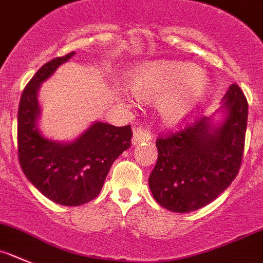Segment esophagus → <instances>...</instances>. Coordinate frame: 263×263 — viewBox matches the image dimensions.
Segmentation results:
<instances>
[{"mask_svg":"<svg viewBox=\"0 0 263 263\" xmlns=\"http://www.w3.org/2000/svg\"><path fill=\"white\" fill-rule=\"evenodd\" d=\"M151 139H152V136H151V134H149L146 129L135 128L131 141L134 145H136V144H140V143H143V141H149Z\"/></svg>","mask_w":263,"mask_h":263,"instance_id":"34e87169","label":"esophagus"}]
</instances>
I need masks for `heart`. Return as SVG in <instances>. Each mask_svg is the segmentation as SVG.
Segmentation results:
<instances>
[{
	"instance_id": "b5f03b06",
	"label": "heart",
	"mask_w": 263,
	"mask_h": 263,
	"mask_svg": "<svg viewBox=\"0 0 263 263\" xmlns=\"http://www.w3.org/2000/svg\"><path fill=\"white\" fill-rule=\"evenodd\" d=\"M139 98L152 101L161 122L181 127L190 122L211 96V82L194 65L176 61H153L143 65L129 80Z\"/></svg>"
}]
</instances>
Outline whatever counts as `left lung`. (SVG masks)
I'll list each match as a JSON object with an SVG mask.
<instances>
[{
    "instance_id": "1",
    "label": "left lung",
    "mask_w": 263,
    "mask_h": 263,
    "mask_svg": "<svg viewBox=\"0 0 263 263\" xmlns=\"http://www.w3.org/2000/svg\"><path fill=\"white\" fill-rule=\"evenodd\" d=\"M221 110L226 117L220 123L203 118L156 141L158 158L149 189L169 211L204 207L238 174L248 123V101L238 85L229 86Z\"/></svg>"
}]
</instances>
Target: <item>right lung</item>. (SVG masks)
Segmentation results:
<instances>
[{"label":"right lung","instance_id":"right-lung-1","mask_svg":"<svg viewBox=\"0 0 263 263\" xmlns=\"http://www.w3.org/2000/svg\"><path fill=\"white\" fill-rule=\"evenodd\" d=\"M70 52L52 59L30 80L18 107V157L25 176L52 202L81 205L102 190L111 165L131 146V126L115 127L96 122L69 143L49 140L37 129L40 115L37 90Z\"/></svg>","mask_w":263,"mask_h":263}]
</instances>
